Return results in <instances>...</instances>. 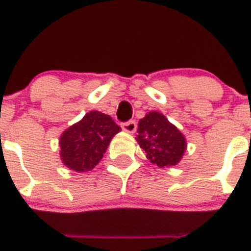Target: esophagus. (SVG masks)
I'll return each instance as SVG.
<instances>
[{
  "instance_id": "1",
  "label": "esophagus",
  "mask_w": 251,
  "mask_h": 251,
  "mask_svg": "<svg viewBox=\"0 0 251 251\" xmlns=\"http://www.w3.org/2000/svg\"><path fill=\"white\" fill-rule=\"evenodd\" d=\"M122 129L128 133H134L137 130V122L135 121H127L122 123Z\"/></svg>"
}]
</instances>
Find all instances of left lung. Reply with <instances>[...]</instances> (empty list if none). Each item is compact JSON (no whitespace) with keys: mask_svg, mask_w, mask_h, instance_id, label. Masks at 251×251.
Returning <instances> with one entry per match:
<instances>
[{"mask_svg":"<svg viewBox=\"0 0 251 251\" xmlns=\"http://www.w3.org/2000/svg\"><path fill=\"white\" fill-rule=\"evenodd\" d=\"M138 132V143L152 164L164 168L180 161L186 149L185 137L163 114L148 113L139 121Z\"/></svg>","mask_w":251,"mask_h":251,"instance_id":"obj_1","label":"left lung"}]
</instances>
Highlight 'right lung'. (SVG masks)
Returning <instances> with one entry per match:
<instances>
[{
    "instance_id": "add662e5",
    "label": "right lung",
    "mask_w": 251,
    "mask_h": 251,
    "mask_svg": "<svg viewBox=\"0 0 251 251\" xmlns=\"http://www.w3.org/2000/svg\"><path fill=\"white\" fill-rule=\"evenodd\" d=\"M121 130L107 114L91 111L61 134V160L75 171L92 170L103 156L112 138Z\"/></svg>"
}]
</instances>
